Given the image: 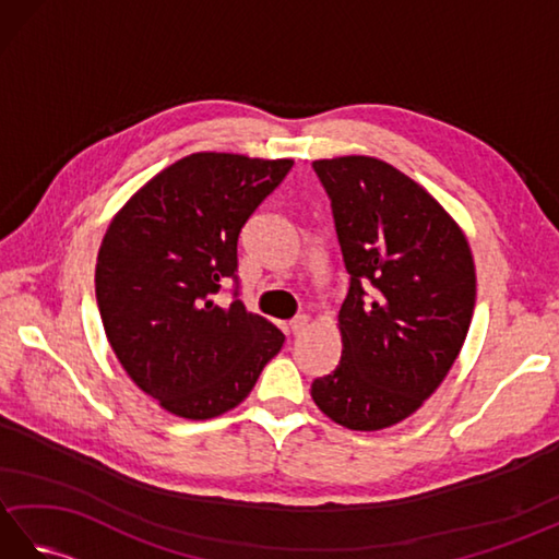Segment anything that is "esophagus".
<instances>
[{"label":"esophagus","mask_w":559,"mask_h":559,"mask_svg":"<svg viewBox=\"0 0 559 559\" xmlns=\"http://www.w3.org/2000/svg\"><path fill=\"white\" fill-rule=\"evenodd\" d=\"M307 324H310V319H307L305 314H300V317H295V319H290L288 322V329H290V334H302V331L307 329Z\"/></svg>","instance_id":"esophagus-1"}]
</instances>
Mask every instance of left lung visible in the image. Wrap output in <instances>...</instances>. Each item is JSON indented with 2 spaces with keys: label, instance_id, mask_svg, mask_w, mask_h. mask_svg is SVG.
<instances>
[{
  "label": "left lung",
  "instance_id": "1",
  "mask_svg": "<svg viewBox=\"0 0 559 559\" xmlns=\"http://www.w3.org/2000/svg\"><path fill=\"white\" fill-rule=\"evenodd\" d=\"M312 165L350 273L341 360L314 379L312 399L348 430H384L418 411L459 358L476 307V264L459 223L394 165L372 156Z\"/></svg>",
  "mask_w": 559,
  "mask_h": 559
}]
</instances>
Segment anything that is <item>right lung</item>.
Here are the masks:
<instances>
[{"label":"right lung","mask_w":559,"mask_h":559,"mask_svg":"<svg viewBox=\"0 0 559 559\" xmlns=\"http://www.w3.org/2000/svg\"><path fill=\"white\" fill-rule=\"evenodd\" d=\"M290 168V158L192 153L151 177L105 230L96 264L105 336L132 382L177 418L240 406L286 341L240 300L211 298L235 278L247 218Z\"/></svg>","instance_id":"add662e5"}]
</instances>
